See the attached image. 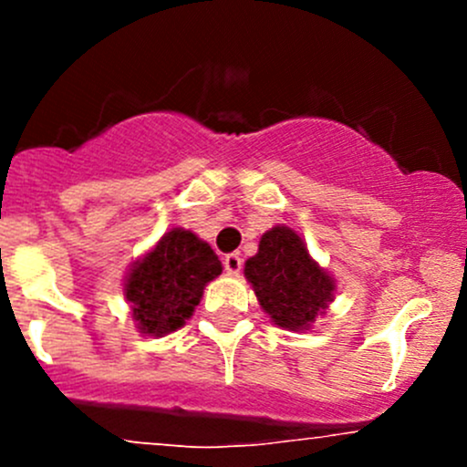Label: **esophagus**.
<instances>
[{
  "mask_svg": "<svg viewBox=\"0 0 467 467\" xmlns=\"http://www.w3.org/2000/svg\"><path fill=\"white\" fill-rule=\"evenodd\" d=\"M242 266H244V262H242V257L237 255V253H230V255L223 257V268H225V273H228V275H239Z\"/></svg>",
  "mask_w": 467,
  "mask_h": 467,
  "instance_id": "34e87169",
  "label": "esophagus"
}]
</instances>
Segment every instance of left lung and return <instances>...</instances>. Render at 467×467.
Here are the masks:
<instances>
[{
  "label": "left lung",
  "mask_w": 467,
  "mask_h": 467,
  "mask_svg": "<svg viewBox=\"0 0 467 467\" xmlns=\"http://www.w3.org/2000/svg\"><path fill=\"white\" fill-rule=\"evenodd\" d=\"M244 273L277 327L291 332L309 329L332 303L334 280L309 257L303 239L286 225H275L262 234L260 251L246 262Z\"/></svg>",
  "instance_id": "obj_1"
}]
</instances>
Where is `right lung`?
Instances as JSON below:
<instances>
[{
    "mask_svg": "<svg viewBox=\"0 0 467 467\" xmlns=\"http://www.w3.org/2000/svg\"><path fill=\"white\" fill-rule=\"evenodd\" d=\"M221 271L210 244L190 230L173 228L126 277L124 296L138 327L150 337L181 329L201 303L207 282Z\"/></svg>",
    "mask_w": 467,
    "mask_h": 467,
    "instance_id": "1",
    "label": "right lung"
}]
</instances>
